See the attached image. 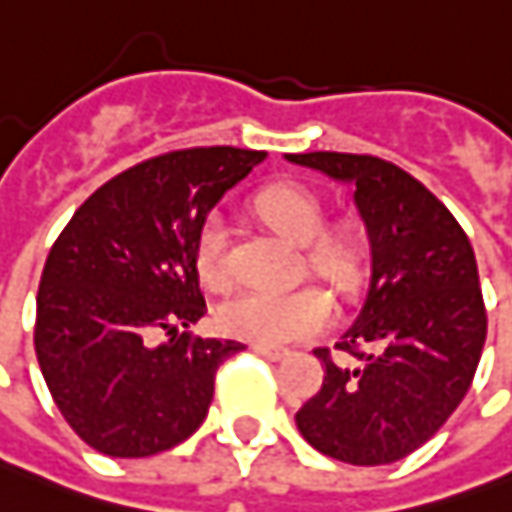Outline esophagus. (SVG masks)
<instances>
[{"mask_svg":"<svg viewBox=\"0 0 512 512\" xmlns=\"http://www.w3.org/2000/svg\"><path fill=\"white\" fill-rule=\"evenodd\" d=\"M253 353H259V356H265L270 362H279V359H285L287 356V347H267V344H253L250 347Z\"/></svg>","mask_w":512,"mask_h":512,"instance_id":"1","label":"esophagus"}]
</instances>
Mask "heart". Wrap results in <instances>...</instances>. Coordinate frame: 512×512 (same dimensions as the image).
<instances>
[{
	"mask_svg": "<svg viewBox=\"0 0 512 512\" xmlns=\"http://www.w3.org/2000/svg\"><path fill=\"white\" fill-rule=\"evenodd\" d=\"M253 207L265 225L290 242L305 245V265L310 273L342 290L359 285L370 256V236L359 219L342 216L325 225V202L319 199V193L296 182H273L262 187ZM193 265L207 290L222 293L233 285L230 242L222 216L213 213L199 227L193 242ZM330 319L333 299L316 285L296 290H247L219 310V325L227 336L267 347L319 333L330 325Z\"/></svg>",
	"mask_w": 512,
	"mask_h": 512,
	"instance_id": "obj_1",
	"label": "heart"
}]
</instances>
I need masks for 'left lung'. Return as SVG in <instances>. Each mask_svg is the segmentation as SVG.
I'll return each instance as SVG.
<instances>
[{
    "instance_id": "8db88e82",
    "label": "left lung",
    "mask_w": 512,
    "mask_h": 512,
    "mask_svg": "<svg viewBox=\"0 0 512 512\" xmlns=\"http://www.w3.org/2000/svg\"><path fill=\"white\" fill-rule=\"evenodd\" d=\"M356 187L373 276L359 319L330 347L325 382L296 413L319 453L359 467L419 450L467 396L487 336L476 253L456 216L399 165L370 153H290Z\"/></svg>"
}]
</instances>
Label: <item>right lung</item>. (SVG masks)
<instances>
[{
	"instance_id": "1",
	"label": "right lung",
	"mask_w": 512,
	"mask_h": 512,
	"mask_svg": "<svg viewBox=\"0 0 512 512\" xmlns=\"http://www.w3.org/2000/svg\"><path fill=\"white\" fill-rule=\"evenodd\" d=\"M265 156L230 145L159 153L93 190L50 247L33 347L53 404L96 453L153 456L205 422L219 364L245 344L176 333L207 313L193 242ZM156 332L171 339L153 348Z\"/></svg>"
}]
</instances>
